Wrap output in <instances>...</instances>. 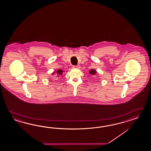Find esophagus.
<instances>
[{
	"mask_svg": "<svg viewBox=\"0 0 151 151\" xmlns=\"http://www.w3.org/2000/svg\"><path fill=\"white\" fill-rule=\"evenodd\" d=\"M74 68H76V69H80V65H74L73 66Z\"/></svg>",
	"mask_w": 151,
	"mask_h": 151,
	"instance_id": "34e87169",
	"label": "esophagus"
}]
</instances>
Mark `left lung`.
I'll return each mask as SVG.
<instances>
[{
    "mask_svg": "<svg viewBox=\"0 0 151 151\" xmlns=\"http://www.w3.org/2000/svg\"><path fill=\"white\" fill-rule=\"evenodd\" d=\"M96 71L94 69H91V70H89V74H90L91 75H92V76L96 75Z\"/></svg>",
    "mask_w": 151,
    "mask_h": 151,
    "instance_id": "1",
    "label": "left lung"
}]
</instances>
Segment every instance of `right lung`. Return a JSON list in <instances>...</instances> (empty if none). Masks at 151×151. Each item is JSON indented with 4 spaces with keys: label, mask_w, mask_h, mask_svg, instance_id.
<instances>
[{
    "label": "right lung",
    "mask_w": 151,
    "mask_h": 151,
    "mask_svg": "<svg viewBox=\"0 0 151 151\" xmlns=\"http://www.w3.org/2000/svg\"><path fill=\"white\" fill-rule=\"evenodd\" d=\"M63 73H64V71H63V70H61V69H58L57 71H55V72H53V73H52V75H55V73H56V74L58 75L57 76V77H60V76L62 77Z\"/></svg>",
    "instance_id": "1"
}]
</instances>
